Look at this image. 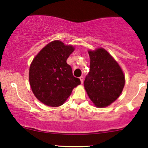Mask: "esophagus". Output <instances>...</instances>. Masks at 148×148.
<instances>
[{
    "label": "esophagus",
    "instance_id": "obj_1",
    "mask_svg": "<svg viewBox=\"0 0 148 148\" xmlns=\"http://www.w3.org/2000/svg\"><path fill=\"white\" fill-rule=\"evenodd\" d=\"M79 79H80L81 83H82V84H83V83H84V77H83V76H81V77H79Z\"/></svg>",
    "mask_w": 148,
    "mask_h": 148
}]
</instances>
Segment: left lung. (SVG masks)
<instances>
[{"instance_id":"obj_1","label":"left lung","mask_w":148,"mask_h":148,"mask_svg":"<svg viewBox=\"0 0 148 148\" xmlns=\"http://www.w3.org/2000/svg\"><path fill=\"white\" fill-rule=\"evenodd\" d=\"M90 72L84 81V88L94 105L106 107L116 100L125 86L123 71L106 50L98 48L89 51Z\"/></svg>"}]
</instances>
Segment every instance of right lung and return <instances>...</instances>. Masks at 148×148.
<instances>
[{
    "label": "right lung",
    "mask_w": 148,
    "mask_h": 148,
    "mask_svg": "<svg viewBox=\"0 0 148 148\" xmlns=\"http://www.w3.org/2000/svg\"><path fill=\"white\" fill-rule=\"evenodd\" d=\"M72 46L59 40L47 44L34 58L29 67L30 86L35 96L49 106H59L81 84L73 75L66 59L73 52Z\"/></svg>",
    "instance_id": "right-lung-1"
}]
</instances>
